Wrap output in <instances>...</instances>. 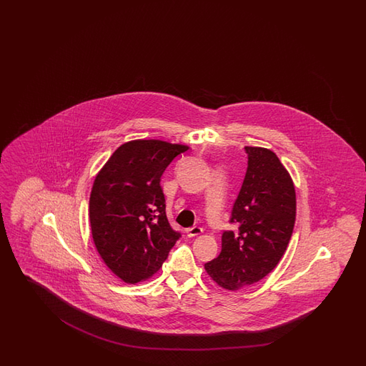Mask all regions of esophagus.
Wrapping results in <instances>:
<instances>
[{"label": "esophagus", "mask_w": 366, "mask_h": 366, "mask_svg": "<svg viewBox=\"0 0 366 366\" xmlns=\"http://www.w3.org/2000/svg\"><path fill=\"white\" fill-rule=\"evenodd\" d=\"M187 235L188 237H196L199 234L202 233V227L200 226H192V227H188L186 230Z\"/></svg>", "instance_id": "esophagus-1"}]
</instances>
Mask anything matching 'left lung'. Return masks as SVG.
<instances>
[{"instance_id": "obj_1", "label": "left lung", "mask_w": 366, "mask_h": 366, "mask_svg": "<svg viewBox=\"0 0 366 366\" xmlns=\"http://www.w3.org/2000/svg\"><path fill=\"white\" fill-rule=\"evenodd\" d=\"M247 170L234 202L222 249L204 265L219 287L237 290L257 282L280 262L296 221V191L277 156L246 147Z\"/></svg>"}]
</instances>
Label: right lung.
<instances>
[{
	"label": "right lung",
	"instance_id": "add662e5",
	"mask_svg": "<svg viewBox=\"0 0 366 366\" xmlns=\"http://www.w3.org/2000/svg\"><path fill=\"white\" fill-rule=\"evenodd\" d=\"M186 145L137 140L117 148L94 180L90 226L103 262L134 284L162 267L182 237L166 216L161 177Z\"/></svg>",
	"mask_w": 366,
	"mask_h": 366
}]
</instances>
